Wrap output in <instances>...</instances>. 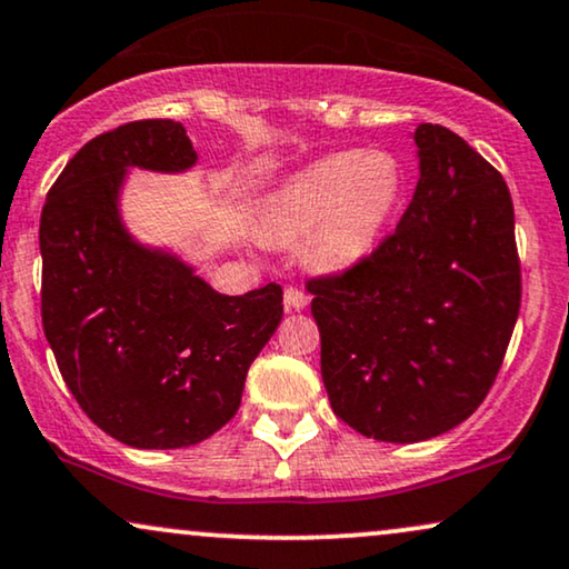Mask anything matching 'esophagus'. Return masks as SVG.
Returning <instances> with one entry per match:
<instances>
[{
  "instance_id": "1",
  "label": "esophagus",
  "mask_w": 569,
  "mask_h": 569,
  "mask_svg": "<svg viewBox=\"0 0 569 569\" xmlns=\"http://www.w3.org/2000/svg\"><path fill=\"white\" fill-rule=\"evenodd\" d=\"M283 305H286V309H289V312H301V309L309 305V297L305 291H299V289H293V286H289V289L283 291Z\"/></svg>"
}]
</instances>
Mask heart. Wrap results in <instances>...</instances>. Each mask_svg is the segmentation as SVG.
Here are the masks:
<instances>
[{
	"mask_svg": "<svg viewBox=\"0 0 569 569\" xmlns=\"http://www.w3.org/2000/svg\"><path fill=\"white\" fill-rule=\"evenodd\" d=\"M405 197V172L388 152L347 149L293 172L264 199L257 241L307 236V260L322 272H349L376 254Z\"/></svg>",
	"mask_w": 569,
	"mask_h": 569,
	"instance_id": "heart-1",
	"label": "heart"
}]
</instances>
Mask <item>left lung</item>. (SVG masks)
<instances>
[{
  "instance_id": "left-lung-1",
  "label": "left lung",
  "mask_w": 569,
  "mask_h": 569,
  "mask_svg": "<svg viewBox=\"0 0 569 569\" xmlns=\"http://www.w3.org/2000/svg\"><path fill=\"white\" fill-rule=\"evenodd\" d=\"M420 178L397 233L359 268L309 280L330 407L357 433L428 441L467 420L520 312L515 207L462 136L422 123Z\"/></svg>"
}]
</instances>
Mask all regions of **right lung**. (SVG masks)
I'll list each match as a JSON object with an SVG mask.
<instances>
[{
    "label": "right lung",
    "mask_w": 569,
    "mask_h": 569,
    "mask_svg": "<svg viewBox=\"0 0 569 569\" xmlns=\"http://www.w3.org/2000/svg\"><path fill=\"white\" fill-rule=\"evenodd\" d=\"M197 160L181 123L120 126L78 149L41 210V320L57 368L93 426L133 449H183L226 426L283 318L280 286L226 297L128 231L131 170L176 176Z\"/></svg>",
    "instance_id": "right-lung-1"
}]
</instances>
